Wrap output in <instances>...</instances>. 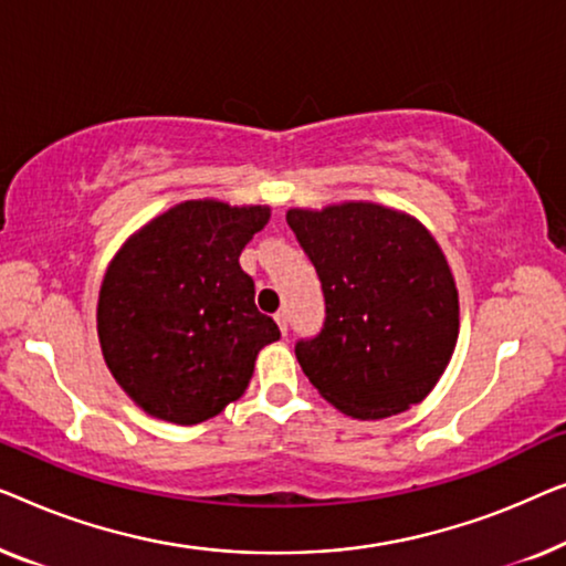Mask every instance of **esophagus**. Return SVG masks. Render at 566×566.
Segmentation results:
<instances>
[{
  "label": "esophagus",
  "instance_id": "esophagus-1",
  "mask_svg": "<svg viewBox=\"0 0 566 566\" xmlns=\"http://www.w3.org/2000/svg\"><path fill=\"white\" fill-rule=\"evenodd\" d=\"M274 321H276V325H280V331L286 336V313H284V310H280V313L274 315Z\"/></svg>",
  "mask_w": 566,
  "mask_h": 566
}]
</instances>
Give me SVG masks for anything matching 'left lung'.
I'll use <instances>...</instances> for the list:
<instances>
[{"mask_svg":"<svg viewBox=\"0 0 566 566\" xmlns=\"http://www.w3.org/2000/svg\"><path fill=\"white\" fill-rule=\"evenodd\" d=\"M315 266L325 321L294 356L346 416L379 420L436 387L459 336V297L439 243L410 214L371 202L286 212Z\"/></svg>","mask_w":566,"mask_h":566,"instance_id":"obj_1","label":"left lung"}]
</instances>
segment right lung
<instances>
[{"label": "right lung", "mask_w": 566, "mask_h": 566, "mask_svg": "<svg viewBox=\"0 0 566 566\" xmlns=\"http://www.w3.org/2000/svg\"><path fill=\"white\" fill-rule=\"evenodd\" d=\"M269 207L192 200L135 233L99 292L102 354L148 416L195 426L249 387L261 348L282 336L259 313L238 256Z\"/></svg>", "instance_id": "obj_1"}]
</instances>
